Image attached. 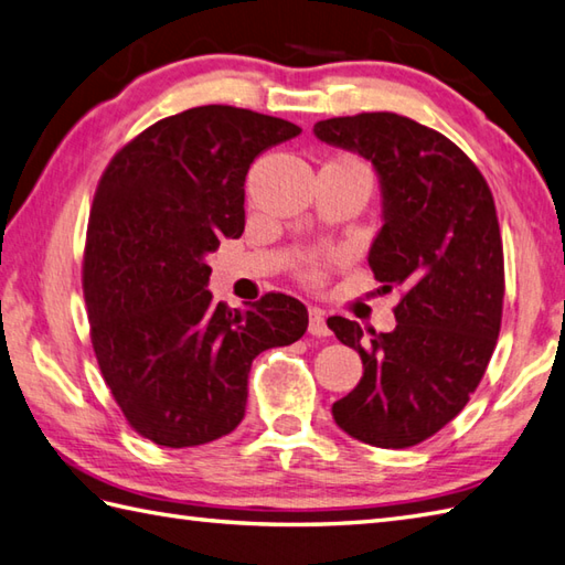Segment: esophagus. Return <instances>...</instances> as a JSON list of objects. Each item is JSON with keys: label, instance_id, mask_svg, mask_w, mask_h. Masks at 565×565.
Listing matches in <instances>:
<instances>
[{"label": "esophagus", "instance_id": "obj_1", "mask_svg": "<svg viewBox=\"0 0 565 565\" xmlns=\"http://www.w3.org/2000/svg\"><path fill=\"white\" fill-rule=\"evenodd\" d=\"M308 332L313 334V338H328L330 334V328L326 322V313H322L320 308H310L308 310Z\"/></svg>", "mask_w": 565, "mask_h": 565}]
</instances>
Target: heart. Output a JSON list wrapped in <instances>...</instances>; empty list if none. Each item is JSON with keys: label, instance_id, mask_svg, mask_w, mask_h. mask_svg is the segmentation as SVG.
Segmentation results:
<instances>
[{"label": "heart", "instance_id": "b5f03b06", "mask_svg": "<svg viewBox=\"0 0 565 565\" xmlns=\"http://www.w3.org/2000/svg\"><path fill=\"white\" fill-rule=\"evenodd\" d=\"M340 162H354V164H359V162H356V160H352V158H342ZM301 271H303V279H308V281H318V279H320V274H322V262H320L318 257H308Z\"/></svg>", "mask_w": 565, "mask_h": 565}]
</instances>
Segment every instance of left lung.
I'll list each match as a JSON object with an SVG mask.
<instances>
[{"label":"left lung","mask_w":565,"mask_h":565,"mask_svg":"<svg viewBox=\"0 0 565 565\" xmlns=\"http://www.w3.org/2000/svg\"><path fill=\"white\" fill-rule=\"evenodd\" d=\"M313 130L376 167L383 225L369 267L383 291L403 294L391 332L328 320L364 364L332 417L364 444L415 447L463 411L495 350L505 298L495 201L459 146L407 116H340Z\"/></svg>","instance_id":"left-lung-1"}]
</instances>
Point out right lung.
Segmentation results:
<instances>
[{
    "instance_id": "obj_1",
    "label": "right lung",
    "mask_w": 565,
    "mask_h": 565,
    "mask_svg": "<svg viewBox=\"0 0 565 565\" xmlns=\"http://www.w3.org/2000/svg\"><path fill=\"white\" fill-rule=\"evenodd\" d=\"M298 134L284 118L196 106L126 142L99 179L82 262L92 347L128 425L160 447L231 435L252 359L308 328L294 296L231 310L206 289V255L245 231L249 164Z\"/></svg>"
}]
</instances>
